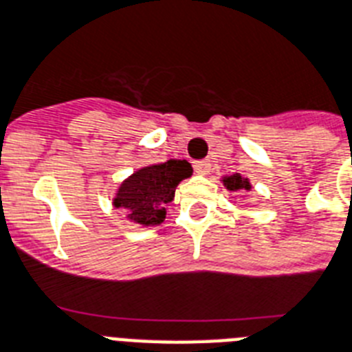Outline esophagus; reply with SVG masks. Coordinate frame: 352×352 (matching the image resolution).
Wrapping results in <instances>:
<instances>
[{
    "label": "esophagus",
    "mask_w": 352,
    "mask_h": 352,
    "mask_svg": "<svg viewBox=\"0 0 352 352\" xmlns=\"http://www.w3.org/2000/svg\"><path fill=\"white\" fill-rule=\"evenodd\" d=\"M193 170H195L197 173H201V175H206V173L211 170V162L206 161V159H202V161H195L193 162Z\"/></svg>",
    "instance_id": "obj_1"
}]
</instances>
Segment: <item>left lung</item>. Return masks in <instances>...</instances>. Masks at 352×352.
Here are the masks:
<instances>
[{
    "label": "left lung",
    "instance_id": "obj_1",
    "mask_svg": "<svg viewBox=\"0 0 352 352\" xmlns=\"http://www.w3.org/2000/svg\"><path fill=\"white\" fill-rule=\"evenodd\" d=\"M224 186L228 188L230 191H236V190H250L251 186L250 182H248V179H242L239 173H235V175H230L226 177L224 179Z\"/></svg>",
    "mask_w": 352,
    "mask_h": 352
}]
</instances>
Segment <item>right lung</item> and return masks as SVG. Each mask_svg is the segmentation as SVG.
Instances as JSON below:
<instances>
[{"instance_id":"right-lung-1","label":"right lung","mask_w":352,"mask_h":352,"mask_svg":"<svg viewBox=\"0 0 352 352\" xmlns=\"http://www.w3.org/2000/svg\"><path fill=\"white\" fill-rule=\"evenodd\" d=\"M188 161L170 159L162 164L141 168L117 191L113 206L126 210L128 219L142 226H157L166 219V206L175 197L177 184L191 175Z\"/></svg>"}]
</instances>
